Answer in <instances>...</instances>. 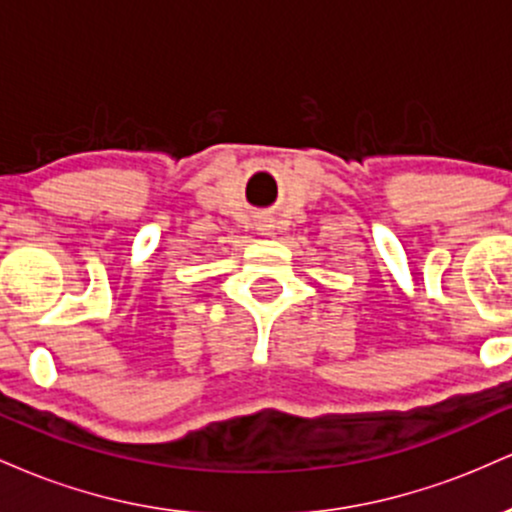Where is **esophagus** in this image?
<instances>
[{
	"instance_id": "obj_1",
	"label": "esophagus",
	"mask_w": 512,
	"mask_h": 512,
	"mask_svg": "<svg viewBox=\"0 0 512 512\" xmlns=\"http://www.w3.org/2000/svg\"><path fill=\"white\" fill-rule=\"evenodd\" d=\"M257 231H262L264 236H267V231H269V223H267V221H257Z\"/></svg>"
}]
</instances>
